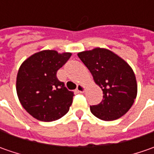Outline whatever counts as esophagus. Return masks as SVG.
<instances>
[{
    "mask_svg": "<svg viewBox=\"0 0 154 154\" xmlns=\"http://www.w3.org/2000/svg\"><path fill=\"white\" fill-rule=\"evenodd\" d=\"M85 90H86V86L82 85V84H79L77 86V88H76V91L78 92H83Z\"/></svg>",
    "mask_w": 154,
    "mask_h": 154,
    "instance_id": "esophagus-1",
    "label": "esophagus"
}]
</instances>
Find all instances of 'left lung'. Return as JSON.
<instances>
[{
  "label": "left lung",
  "mask_w": 154,
  "mask_h": 154,
  "mask_svg": "<svg viewBox=\"0 0 154 154\" xmlns=\"http://www.w3.org/2000/svg\"><path fill=\"white\" fill-rule=\"evenodd\" d=\"M78 56L103 91V100L90 106L91 112L103 121H113L125 115L137 95V83L131 67L114 52L103 48L82 51Z\"/></svg>",
  "instance_id": "obj_1"
}]
</instances>
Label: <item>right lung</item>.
Listing matches in <instances>:
<instances>
[{
  "mask_svg": "<svg viewBox=\"0 0 154 154\" xmlns=\"http://www.w3.org/2000/svg\"><path fill=\"white\" fill-rule=\"evenodd\" d=\"M71 55L69 52L42 51L21 64L16 80L17 95L24 109L34 118L52 122L68 113L74 92L57 79L56 73Z\"/></svg>",
  "mask_w": 154,
  "mask_h": 154,
  "instance_id": "obj_1",
  "label": "right lung"
}]
</instances>
